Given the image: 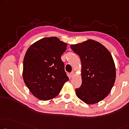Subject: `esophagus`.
I'll return each mask as SVG.
<instances>
[{"instance_id": "esophagus-1", "label": "esophagus", "mask_w": 129, "mask_h": 129, "mask_svg": "<svg viewBox=\"0 0 129 129\" xmlns=\"http://www.w3.org/2000/svg\"><path fill=\"white\" fill-rule=\"evenodd\" d=\"M74 76V71H72V72L70 74V76H71V78H73Z\"/></svg>"}]
</instances>
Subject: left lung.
<instances>
[{"instance_id":"obj_1","label":"left lung","mask_w":129,"mask_h":129,"mask_svg":"<svg viewBox=\"0 0 129 129\" xmlns=\"http://www.w3.org/2000/svg\"><path fill=\"white\" fill-rule=\"evenodd\" d=\"M81 60L82 84L76 95L87 104L104 99L114 86L116 68L112 55L105 46L94 40L71 45Z\"/></svg>"}]
</instances>
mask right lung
Returning a JSON list of instances; mask_svg holds the SVG:
<instances>
[{
	"label": "right lung",
	"instance_id": "1",
	"mask_svg": "<svg viewBox=\"0 0 129 129\" xmlns=\"http://www.w3.org/2000/svg\"><path fill=\"white\" fill-rule=\"evenodd\" d=\"M67 46L57 37L45 38L35 42L26 51L23 79L32 94L40 100L56 97L69 80L61 59Z\"/></svg>",
	"mask_w": 129,
	"mask_h": 129
}]
</instances>
